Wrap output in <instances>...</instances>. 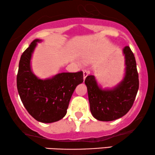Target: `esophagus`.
Returning <instances> with one entry per match:
<instances>
[{
    "label": "esophagus",
    "instance_id": "esophagus-1",
    "mask_svg": "<svg viewBox=\"0 0 155 155\" xmlns=\"http://www.w3.org/2000/svg\"><path fill=\"white\" fill-rule=\"evenodd\" d=\"M90 74V72L87 70H83V76H84V80H85V78L87 76Z\"/></svg>",
    "mask_w": 155,
    "mask_h": 155
}]
</instances>
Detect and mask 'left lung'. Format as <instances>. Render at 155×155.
<instances>
[{"label":"left lung","mask_w":155,"mask_h":155,"mask_svg":"<svg viewBox=\"0 0 155 155\" xmlns=\"http://www.w3.org/2000/svg\"><path fill=\"white\" fill-rule=\"evenodd\" d=\"M125 58V75L123 80L112 89L97 85L94 75L85 80L87 88L90 112L100 121H112L122 117L131 109L139 89V78L135 58L129 46L123 49Z\"/></svg>","instance_id":"obj_1"}]
</instances>
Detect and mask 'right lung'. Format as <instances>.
<instances>
[{
	"mask_svg": "<svg viewBox=\"0 0 155 155\" xmlns=\"http://www.w3.org/2000/svg\"><path fill=\"white\" fill-rule=\"evenodd\" d=\"M33 41L22 54L17 75V88L28 113L43 123L57 122L65 117L76 87L83 82V73H62L41 80L34 75L31 60L37 42Z\"/></svg>",
	"mask_w": 155,
	"mask_h": 155,
	"instance_id": "right-lung-1",
	"label": "right lung"
}]
</instances>
